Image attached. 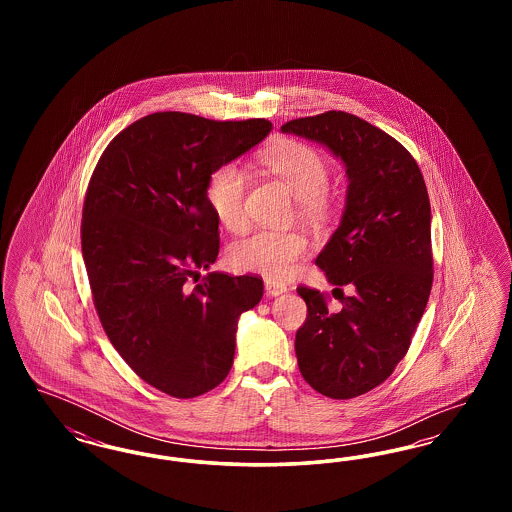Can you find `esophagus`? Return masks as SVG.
Returning a JSON list of instances; mask_svg holds the SVG:
<instances>
[{"instance_id": "1", "label": "esophagus", "mask_w": 512, "mask_h": 512, "mask_svg": "<svg viewBox=\"0 0 512 512\" xmlns=\"http://www.w3.org/2000/svg\"><path fill=\"white\" fill-rule=\"evenodd\" d=\"M265 290H267L268 295L276 297V295H280V293L288 292V286H284V284H280V282H274V280H267V282H265Z\"/></svg>"}]
</instances>
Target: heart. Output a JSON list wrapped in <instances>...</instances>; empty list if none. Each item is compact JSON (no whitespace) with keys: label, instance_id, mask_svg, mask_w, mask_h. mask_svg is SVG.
<instances>
[{"label":"heart","instance_id":"heart-1","mask_svg":"<svg viewBox=\"0 0 512 512\" xmlns=\"http://www.w3.org/2000/svg\"><path fill=\"white\" fill-rule=\"evenodd\" d=\"M263 165L280 178L297 197L301 219L324 222L332 209L330 165L315 147L286 140L268 149ZM247 176L238 163H222L213 169L205 184V199L220 224L232 232L242 230L245 215ZM307 251V240L299 232L257 230L228 247L226 261L238 272L261 274L270 280H286Z\"/></svg>","mask_w":512,"mask_h":512}]
</instances>
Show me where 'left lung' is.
Returning <instances> with one entry per match:
<instances>
[{
    "mask_svg": "<svg viewBox=\"0 0 512 512\" xmlns=\"http://www.w3.org/2000/svg\"><path fill=\"white\" fill-rule=\"evenodd\" d=\"M282 132L328 147L349 178L340 226L315 261L338 286L341 309L328 311L324 293L299 286L307 320L295 355L313 390L351 399L390 378L424 315L434 280L428 190L413 155L355 115L326 111ZM341 285L354 293L345 298Z\"/></svg>",
    "mask_w": 512,
    "mask_h": 512,
    "instance_id": "8db88e82",
    "label": "left lung"
}]
</instances>
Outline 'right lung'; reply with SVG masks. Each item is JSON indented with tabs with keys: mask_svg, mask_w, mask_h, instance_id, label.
I'll use <instances>...</instances> for the list:
<instances>
[{
	"mask_svg": "<svg viewBox=\"0 0 512 512\" xmlns=\"http://www.w3.org/2000/svg\"><path fill=\"white\" fill-rule=\"evenodd\" d=\"M267 119L165 111L132 122L99 157L82 209V257L101 326L144 382L178 399L228 376L238 318L263 297L253 274L209 272L219 220L205 184L268 136Z\"/></svg>",
	"mask_w": 512,
	"mask_h": 512,
	"instance_id": "add662e5",
	"label": "right lung"
}]
</instances>
